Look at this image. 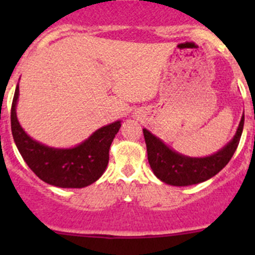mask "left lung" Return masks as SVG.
Listing matches in <instances>:
<instances>
[{
  "label": "left lung",
  "mask_w": 255,
  "mask_h": 255,
  "mask_svg": "<svg viewBox=\"0 0 255 255\" xmlns=\"http://www.w3.org/2000/svg\"><path fill=\"white\" fill-rule=\"evenodd\" d=\"M243 126L244 113L232 139L218 151L202 158L177 153L160 138L143 128L149 165L159 180L173 186H189L206 181L220 173L231 160L239 144Z\"/></svg>",
  "instance_id": "obj_1"
}]
</instances>
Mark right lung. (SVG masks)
<instances>
[{
  "label": "right lung",
  "instance_id": "add662e5",
  "mask_svg": "<svg viewBox=\"0 0 255 255\" xmlns=\"http://www.w3.org/2000/svg\"><path fill=\"white\" fill-rule=\"evenodd\" d=\"M18 96L17 85L11 109L12 135L30 170L47 184L63 189H81L97 181L107 168L110 146L120 130L121 121L95 130L73 148H54L33 139L20 127L16 112Z\"/></svg>",
  "mask_w": 255,
  "mask_h": 255
}]
</instances>
